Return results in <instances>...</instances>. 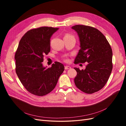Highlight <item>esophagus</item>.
Segmentation results:
<instances>
[{
  "label": "esophagus",
  "instance_id": "1",
  "mask_svg": "<svg viewBox=\"0 0 126 126\" xmlns=\"http://www.w3.org/2000/svg\"><path fill=\"white\" fill-rule=\"evenodd\" d=\"M70 68H71V67L70 66H66L65 67H64V69H65L66 70L70 69Z\"/></svg>",
  "mask_w": 126,
  "mask_h": 126
}]
</instances>
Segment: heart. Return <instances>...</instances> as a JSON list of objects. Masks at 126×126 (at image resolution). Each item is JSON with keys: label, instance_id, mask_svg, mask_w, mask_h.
Returning <instances> with one entry per match:
<instances>
[{"label": "heart", "instance_id": "obj_1", "mask_svg": "<svg viewBox=\"0 0 126 126\" xmlns=\"http://www.w3.org/2000/svg\"><path fill=\"white\" fill-rule=\"evenodd\" d=\"M65 36H71V35H66Z\"/></svg>", "mask_w": 126, "mask_h": 126}]
</instances>
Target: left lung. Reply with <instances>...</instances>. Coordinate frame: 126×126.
Returning a JSON list of instances; mask_svg holds the SVG:
<instances>
[{
    "label": "left lung",
    "mask_w": 126,
    "mask_h": 126,
    "mask_svg": "<svg viewBox=\"0 0 126 126\" xmlns=\"http://www.w3.org/2000/svg\"><path fill=\"white\" fill-rule=\"evenodd\" d=\"M71 28L77 32L80 49L75 63H88L85 70L74 68L77 72L75 85L83 93L91 94L101 89L112 69V51L105 36L93 27L77 25Z\"/></svg>",
    "instance_id": "left-lung-1"
}]
</instances>
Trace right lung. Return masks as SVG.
I'll return each mask as SVG.
<instances>
[{"label":"right lung","mask_w":126,"mask_h":126,"mask_svg":"<svg viewBox=\"0 0 126 126\" xmlns=\"http://www.w3.org/2000/svg\"><path fill=\"white\" fill-rule=\"evenodd\" d=\"M58 28L41 27L29 30L22 36L15 53L16 72L30 93L43 96L55 88L64 67L55 62L50 68L43 65L50 51V38Z\"/></svg>","instance_id":"1"}]
</instances>
